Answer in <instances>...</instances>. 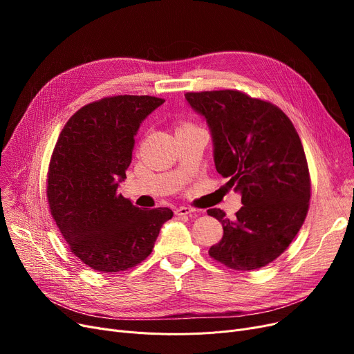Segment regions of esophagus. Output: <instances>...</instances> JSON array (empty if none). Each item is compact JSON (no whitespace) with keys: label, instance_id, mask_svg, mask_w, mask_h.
Instances as JSON below:
<instances>
[{"label":"esophagus","instance_id":"obj_1","mask_svg":"<svg viewBox=\"0 0 354 354\" xmlns=\"http://www.w3.org/2000/svg\"><path fill=\"white\" fill-rule=\"evenodd\" d=\"M194 212V208H189V207H179L176 209V215H180V216H185V215H189Z\"/></svg>","mask_w":354,"mask_h":354}]
</instances>
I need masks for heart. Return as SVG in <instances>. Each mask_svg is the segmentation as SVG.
<instances>
[{
	"label": "heart",
	"mask_w": 354,
	"mask_h": 354,
	"mask_svg": "<svg viewBox=\"0 0 354 354\" xmlns=\"http://www.w3.org/2000/svg\"><path fill=\"white\" fill-rule=\"evenodd\" d=\"M188 126H194V124H191V123H183V124H180L178 129H180V127H188Z\"/></svg>",
	"instance_id": "b5f03b06"
}]
</instances>
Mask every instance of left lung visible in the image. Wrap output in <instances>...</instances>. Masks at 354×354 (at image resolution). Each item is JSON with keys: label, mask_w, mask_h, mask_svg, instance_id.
I'll use <instances>...</instances> for the list:
<instances>
[{"label": "left lung", "mask_w": 354, "mask_h": 354, "mask_svg": "<svg viewBox=\"0 0 354 354\" xmlns=\"http://www.w3.org/2000/svg\"><path fill=\"white\" fill-rule=\"evenodd\" d=\"M185 99L207 119L216 172L243 202L234 219L208 209L224 228L209 255L238 271L266 267L288 248L307 216L311 182L300 136L280 107L243 91L187 93Z\"/></svg>", "instance_id": "1"}]
</instances>
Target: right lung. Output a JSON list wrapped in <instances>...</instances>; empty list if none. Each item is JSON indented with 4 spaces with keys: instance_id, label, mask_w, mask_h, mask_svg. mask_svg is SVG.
<instances>
[{
    "instance_id": "right-lung-1",
    "label": "right lung",
    "mask_w": 354,
    "mask_h": 354,
    "mask_svg": "<svg viewBox=\"0 0 354 354\" xmlns=\"http://www.w3.org/2000/svg\"><path fill=\"white\" fill-rule=\"evenodd\" d=\"M165 100L113 96L88 103L64 124L47 174V199L70 251L90 268L118 272L152 252L169 208L140 209L118 194L140 123Z\"/></svg>"
}]
</instances>
